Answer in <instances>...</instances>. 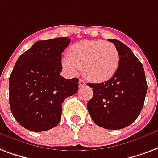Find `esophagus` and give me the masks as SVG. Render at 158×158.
Returning <instances> with one entry per match:
<instances>
[{"instance_id": "1", "label": "esophagus", "mask_w": 158, "mask_h": 158, "mask_svg": "<svg viewBox=\"0 0 158 158\" xmlns=\"http://www.w3.org/2000/svg\"><path fill=\"white\" fill-rule=\"evenodd\" d=\"M79 87H83V86H85V82L83 80V79H79Z\"/></svg>"}]
</instances>
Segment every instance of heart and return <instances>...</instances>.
Here are the masks:
<instances>
[{
	"label": "heart",
	"instance_id": "b5f03b06",
	"mask_svg": "<svg viewBox=\"0 0 158 158\" xmlns=\"http://www.w3.org/2000/svg\"><path fill=\"white\" fill-rule=\"evenodd\" d=\"M120 54L116 47L105 41H83L70 47L69 55L62 59L64 68L75 73L83 69L87 79L106 82L115 75L119 67Z\"/></svg>",
	"mask_w": 158,
	"mask_h": 158
}]
</instances>
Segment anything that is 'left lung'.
<instances>
[{
  "label": "left lung",
  "instance_id": "8db88e82",
  "mask_svg": "<svg viewBox=\"0 0 158 158\" xmlns=\"http://www.w3.org/2000/svg\"><path fill=\"white\" fill-rule=\"evenodd\" d=\"M120 54L119 67L111 79L100 84H87L93 97L87 104L91 119L99 127L119 130L138 117L148 91L144 69L132 51L116 39H109Z\"/></svg>",
  "mask_w": 158,
  "mask_h": 158
}]
</instances>
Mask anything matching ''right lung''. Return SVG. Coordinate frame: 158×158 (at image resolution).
<instances>
[{
	"label": "right lung",
	"mask_w": 158,
	"mask_h": 158,
	"mask_svg": "<svg viewBox=\"0 0 158 158\" xmlns=\"http://www.w3.org/2000/svg\"><path fill=\"white\" fill-rule=\"evenodd\" d=\"M68 37L37 41L17 59L9 78L11 113L26 129L39 132L55 127L61 120L62 103L77 93L79 79H64L62 52Z\"/></svg>",
	"instance_id": "obj_1"
}]
</instances>
